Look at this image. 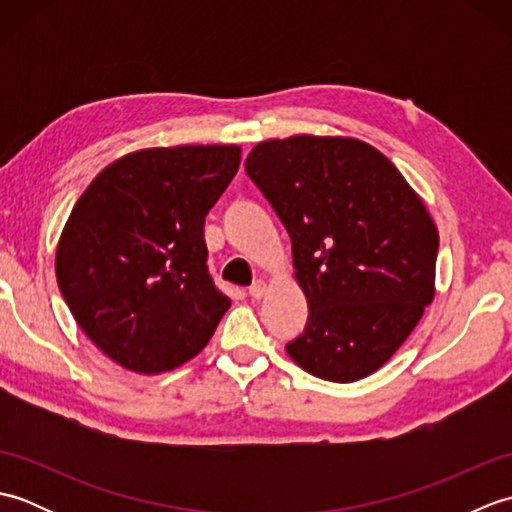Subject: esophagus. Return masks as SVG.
I'll list each match as a JSON object with an SVG mask.
<instances>
[{
	"mask_svg": "<svg viewBox=\"0 0 512 512\" xmlns=\"http://www.w3.org/2000/svg\"><path fill=\"white\" fill-rule=\"evenodd\" d=\"M248 295L253 299H262L266 295V281H262V279L255 281V284L248 288Z\"/></svg>",
	"mask_w": 512,
	"mask_h": 512,
	"instance_id": "34e87169",
	"label": "esophagus"
}]
</instances>
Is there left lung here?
I'll use <instances>...</instances> for the list:
<instances>
[{"label": "left lung", "mask_w": 512, "mask_h": 512, "mask_svg": "<svg viewBox=\"0 0 512 512\" xmlns=\"http://www.w3.org/2000/svg\"><path fill=\"white\" fill-rule=\"evenodd\" d=\"M244 165L286 226L308 301L306 330L286 352L332 383L374 374L436 295L438 228L427 206L356 138L264 140Z\"/></svg>", "instance_id": "8db88e82"}]
</instances>
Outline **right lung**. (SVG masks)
<instances>
[{"instance_id":"add662e5","label":"right lung","mask_w":512,"mask_h":512,"mask_svg":"<svg viewBox=\"0 0 512 512\" xmlns=\"http://www.w3.org/2000/svg\"><path fill=\"white\" fill-rule=\"evenodd\" d=\"M237 145L154 147L105 167L59 237V290L90 341L138 374L209 343L231 299L206 268L204 217L239 169Z\"/></svg>"}]
</instances>
